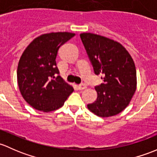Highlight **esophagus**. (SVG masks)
I'll return each mask as SVG.
<instances>
[{
    "label": "esophagus",
    "mask_w": 157,
    "mask_h": 157,
    "mask_svg": "<svg viewBox=\"0 0 157 157\" xmlns=\"http://www.w3.org/2000/svg\"><path fill=\"white\" fill-rule=\"evenodd\" d=\"M78 89L79 90H84V89H86L87 88V85H85V84H81V85H78Z\"/></svg>",
    "instance_id": "esophagus-1"
}]
</instances>
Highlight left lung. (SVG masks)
I'll return each mask as SVG.
<instances>
[{
    "label": "left lung",
    "mask_w": 157,
    "mask_h": 157,
    "mask_svg": "<svg viewBox=\"0 0 157 157\" xmlns=\"http://www.w3.org/2000/svg\"><path fill=\"white\" fill-rule=\"evenodd\" d=\"M96 75L104 83L95 87L98 98L88 104L100 117H110L128 106L137 88L136 68L128 51L117 41L93 33L80 34Z\"/></svg>",
    "instance_id": "8db88e82"
}]
</instances>
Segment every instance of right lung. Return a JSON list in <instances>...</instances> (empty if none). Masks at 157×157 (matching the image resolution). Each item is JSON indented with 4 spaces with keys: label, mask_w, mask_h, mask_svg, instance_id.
<instances>
[{
    "label": "right lung",
    "mask_w": 157,
    "mask_h": 157,
    "mask_svg": "<svg viewBox=\"0 0 157 157\" xmlns=\"http://www.w3.org/2000/svg\"><path fill=\"white\" fill-rule=\"evenodd\" d=\"M75 35L67 32H51L37 37L19 59L17 82L25 101L39 111L49 113L63 106L73 87L59 75L56 57L61 45Z\"/></svg>",
    "instance_id": "1"
}]
</instances>
